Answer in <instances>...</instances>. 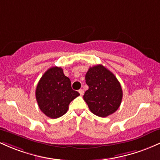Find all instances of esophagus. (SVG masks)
<instances>
[{"label":"esophagus","mask_w":160,"mask_h":160,"mask_svg":"<svg viewBox=\"0 0 160 160\" xmlns=\"http://www.w3.org/2000/svg\"><path fill=\"white\" fill-rule=\"evenodd\" d=\"M79 93H80V95H83V93H84L83 89H80V90H79Z\"/></svg>","instance_id":"1"}]
</instances>
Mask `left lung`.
I'll return each mask as SVG.
<instances>
[{
	"mask_svg": "<svg viewBox=\"0 0 160 160\" xmlns=\"http://www.w3.org/2000/svg\"><path fill=\"white\" fill-rule=\"evenodd\" d=\"M89 89L84 101L95 115L106 117L117 111L122 98V90L115 75L102 65L89 68L86 74Z\"/></svg>",
	"mask_w": 160,
	"mask_h": 160,
	"instance_id": "8db88e82",
	"label": "left lung"
}]
</instances>
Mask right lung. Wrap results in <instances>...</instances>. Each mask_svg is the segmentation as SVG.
<instances>
[{"instance_id":"1","label":"right lung","mask_w":160,"mask_h":160,"mask_svg":"<svg viewBox=\"0 0 160 160\" xmlns=\"http://www.w3.org/2000/svg\"><path fill=\"white\" fill-rule=\"evenodd\" d=\"M35 95L40 111L48 117L56 119L66 113L69 104L80 93L73 90L71 80L64 74L62 68L55 66L41 77Z\"/></svg>"}]
</instances>
